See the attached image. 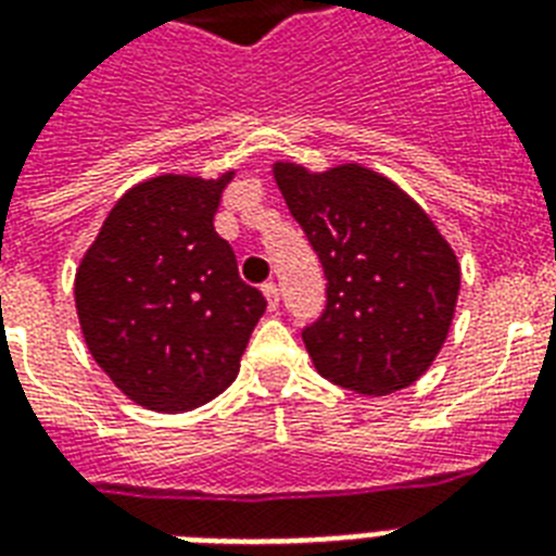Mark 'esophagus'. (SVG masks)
Instances as JSON below:
<instances>
[{
  "label": "esophagus",
  "mask_w": 556,
  "mask_h": 556,
  "mask_svg": "<svg viewBox=\"0 0 556 556\" xmlns=\"http://www.w3.org/2000/svg\"><path fill=\"white\" fill-rule=\"evenodd\" d=\"M262 294L268 300L270 312H279V288L274 286V282H265V286H262Z\"/></svg>",
  "instance_id": "esophagus-1"
}]
</instances>
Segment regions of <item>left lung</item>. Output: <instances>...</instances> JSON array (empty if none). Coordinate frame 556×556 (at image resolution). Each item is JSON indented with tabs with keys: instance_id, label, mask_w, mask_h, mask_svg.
<instances>
[{
	"instance_id": "left-lung-1",
	"label": "left lung",
	"mask_w": 556,
	"mask_h": 556,
	"mask_svg": "<svg viewBox=\"0 0 556 556\" xmlns=\"http://www.w3.org/2000/svg\"><path fill=\"white\" fill-rule=\"evenodd\" d=\"M291 216L329 279L326 308L303 329L323 378L389 395L430 369L447 340L462 268L430 216L361 164L308 173L274 164Z\"/></svg>"
}]
</instances>
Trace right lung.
<instances>
[{
  "label": "right lung",
  "mask_w": 556,
  "mask_h": 556,
  "mask_svg": "<svg viewBox=\"0 0 556 556\" xmlns=\"http://www.w3.org/2000/svg\"><path fill=\"white\" fill-rule=\"evenodd\" d=\"M218 178L159 176L109 210L74 277L83 338L135 404L187 413L233 383L265 296L216 233Z\"/></svg>",
  "instance_id": "1"
}]
</instances>
